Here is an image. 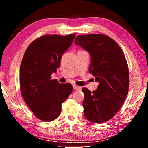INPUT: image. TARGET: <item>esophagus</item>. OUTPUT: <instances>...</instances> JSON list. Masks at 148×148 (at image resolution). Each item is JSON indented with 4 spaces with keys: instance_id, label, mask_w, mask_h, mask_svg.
<instances>
[{
    "instance_id": "1",
    "label": "esophagus",
    "mask_w": 148,
    "mask_h": 148,
    "mask_svg": "<svg viewBox=\"0 0 148 148\" xmlns=\"http://www.w3.org/2000/svg\"><path fill=\"white\" fill-rule=\"evenodd\" d=\"M73 89L74 90H77V91H81L82 87H80L79 86H73Z\"/></svg>"
}]
</instances>
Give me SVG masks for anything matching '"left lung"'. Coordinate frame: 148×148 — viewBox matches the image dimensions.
<instances>
[{
	"label": "left lung",
	"mask_w": 148,
	"mask_h": 148,
	"mask_svg": "<svg viewBox=\"0 0 148 148\" xmlns=\"http://www.w3.org/2000/svg\"><path fill=\"white\" fill-rule=\"evenodd\" d=\"M74 43L89 53V71L99 82L98 88L92 92L82 89L84 116L96 123L108 121L119 111L129 91V69L123 52L104 34L78 35Z\"/></svg>",
	"instance_id": "8db88e82"
}]
</instances>
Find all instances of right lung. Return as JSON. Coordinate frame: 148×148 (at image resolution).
<instances>
[{"label": "right lung", "mask_w": 148, "mask_h": 148, "mask_svg": "<svg viewBox=\"0 0 148 148\" xmlns=\"http://www.w3.org/2000/svg\"><path fill=\"white\" fill-rule=\"evenodd\" d=\"M76 35H44L32 42L25 52L19 70L21 92L34 116L44 121L59 117L62 103L72 91L71 84H60L51 76L60 66L62 55Z\"/></svg>", "instance_id": "add662e5"}]
</instances>
